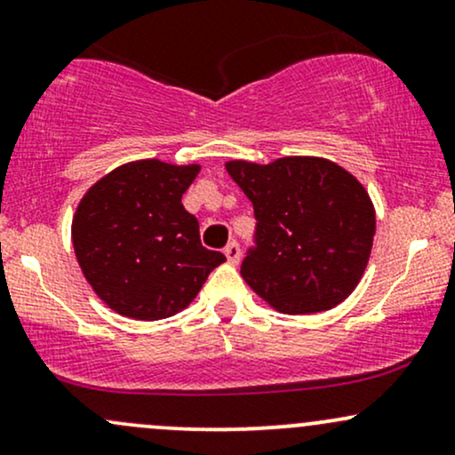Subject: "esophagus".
Masks as SVG:
<instances>
[{
	"mask_svg": "<svg viewBox=\"0 0 455 455\" xmlns=\"http://www.w3.org/2000/svg\"><path fill=\"white\" fill-rule=\"evenodd\" d=\"M224 254H227L228 263L237 265L239 263V257H242V250H239V243L237 242H228L227 248H224Z\"/></svg>",
	"mask_w": 455,
	"mask_h": 455,
	"instance_id": "1",
	"label": "esophagus"
}]
</instances>
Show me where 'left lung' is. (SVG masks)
I'll return each mask as SVG.
<instances>
[{
    "label": "left lung",
    "instance_id": "8db88e82",
    "mask_svg": "<svg viewBox=\"0 0 455 455\" xmlns=\"http://www.w3.org/2000/svg\"><path fill=\"white\" fill-rule=\"evenodd\" d=\"M227 171L257 218L254 245L242 260L252 291L286 315H312L347 299L362 280L377 228L363 186L323 158L233 160Z\"/></svg>",
    "mask_w": 455,
    "mask_h": 455
}]
</instances>
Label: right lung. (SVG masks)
Masks as SVG:
<instances>
[{"mask_svg":"<svg viewBox=\"0 0 455 455\" xmlns=\"http://www.w3.org/2000/svg\"><path fill=\"white\" fill-rule=\"evenodd\" d=\"M198 166L160 160L124 164L78 203L72 243L98 297L124 316L158 321L195 299L227 257L201 243L181 195Z\"/></svg>","mask_w":455,"mask_h":455,"instance_id":"add662e5","label":"right lung"}]
</instances>
